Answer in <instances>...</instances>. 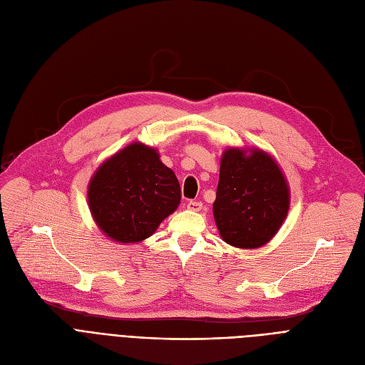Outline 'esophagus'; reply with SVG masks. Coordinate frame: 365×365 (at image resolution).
I'll return each mask as SVG.
<instances>
[{
    "mask_svg": "<svg viewBox=\"0 0 365 365\" xmlns=\"http://www.w3.org/2000/svg\"><path fill=\"white\" fill-rule=\"evenodd\" d=\"M187 208L192 210V211H200V208H202V204H200L199 200H190V202L187 204Z\"/></svg>",
    "mask_w": 365,
    "mask_h": 365,
    "instance_id": "34e87169",
    "label": "esophagus"
}]
</instances>
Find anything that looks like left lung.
<instances>
[{"mask_svg": "<svg viewBox=\"0 0 365 365\" xmlns=\"http://www.w3.org/2000/svg\"><path fill=\"white\" fill-rule=\"evenodd\" d=\"M288 207L290 188L267 153L258 148L225 150L212 204L223 242L240 249L264 246L279 231Z\"/></svg>", "mask_w": 365, "mask_h": 365, "instance_id": "8db88e82", "label": "left lung"}]
</instances>
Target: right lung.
<instances>
[{"mask_svg": "<svg viewBox=\"0 0 365 365\" xmlns=\"http://www.w3.org/2000/svg\"><path fill=\"white\" fill-rule=\"evenodd\" d=\"M87 199L93 220L107 237L139 243L178 208L181 187L157 149L134 142L96 169Z\"/></svg>", "mask_w": 365, "mask_h": 365, "instance_id": "obj_1", "label": "right lung"}]
</instances>
